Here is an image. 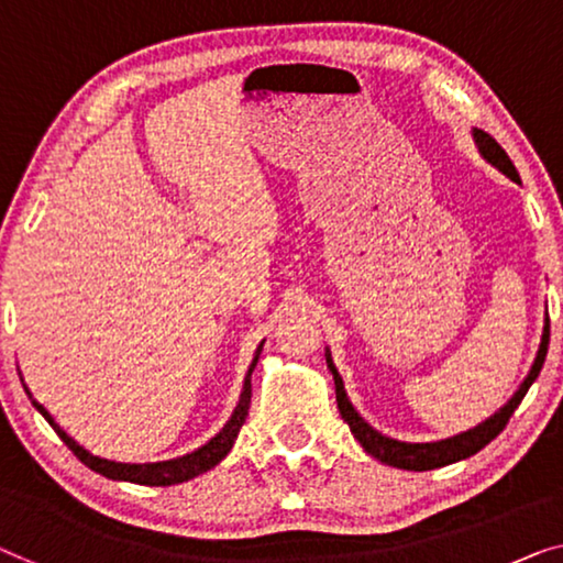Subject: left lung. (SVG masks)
<instances>
[{"mask_svg":"<svg viewBox=\"0 0 563 563\" xmlns=\"http://www.w3.org/2000/svg\"><path fill=\"white\" fill-rule=\"evenodd\" d=\"M470 136L475 141V148L477 154H481L485 162L490 166H496L500 174H506L510 181L521 184V176H518L514 162H510L506 151L500 148V144L488 133L481 131V129H473L470 131ZM547 351H549V313L543 318V331H541V343H539V351H536V358L531 368H528V374L523 376V382L518 384V389L514 391V397H510L506 405H503L498 412H493L488 419H483L481 424L470 427V430L460 432V434H452V438H444V440H434V442H405V440H397V438H389V434H384L379 430H374L372 424L366 422V419L356 412V407L351 405L346 389H343V379L339 374V368H335L333 358H331V349L325 346V364H329V372L333 374V384H335V401H339V412L343 417V422L349 424V430L354 438L358 440V444L368 452V455L379 460L384 465H391V467H399V470H415V473H422V470H434V467H444V465H452V463H460V460H465L470 455H475V452H481L485 444L490 440H496L498 434L503 432V427L508 424L510 415L516 412V407L521 405V399L526 397V391L531 389V384L536 382V376L541 374V366H543V358H547Z\"/></svg>","mask_w":563,"mask_h":563,"instance_id":"1","label":"left lung"}]
</instances>
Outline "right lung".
Returning <instances> with one entry per match:
<instances>
[{"instance_id":"1","label":"right lung","mask_w":563,"mask_h":563,"mask_svg":"<svg viewBox=\"0 0 563 563\" xmlns=\"http://www.w3.org/2000/svg\"><path fill=\"white\" fill-rule=\"evenodd\" d=\"M263 343L265 341H260V346L255 349L253 364H250L247 374H245V382H242L238 407H234L232 417L228 419V422H224L222 430L217 432L212 440L201 444V448H197L195 452H187V455L174 457V460H162V463H115V460H106V457L93 455V452L82 448L80 442H75L70 434H67L63 427L55 422L53 415H49L47 409L42 407L35 397H32L27 384H22V387H24V391H27V397L32 399V407H35L37 412L47 419L49 427H53V430L57 432V438H60L67 444V448H70L75 455H78L82 465L96 470V473H100L103 477H111V481L139 483V485H176V483L191 481V477L207 473V470L220 465L222 460L228 457V452L232 450V444L240 434V427L245 424V417H247V409H250V397H253V372L257 366L260 351H263ZM20 379H22V376H20Z\"/></svg>"}]
</instances>
